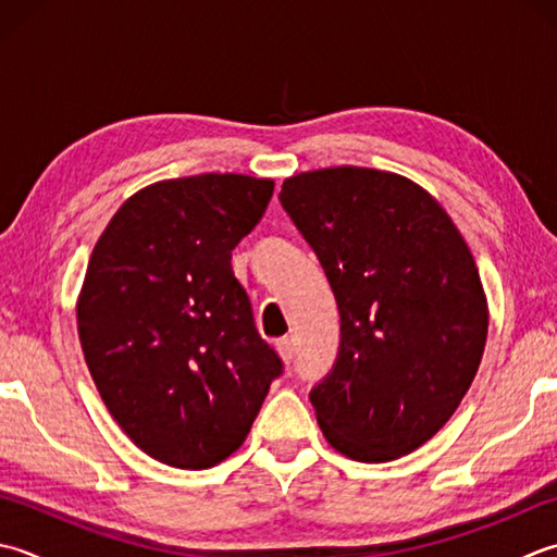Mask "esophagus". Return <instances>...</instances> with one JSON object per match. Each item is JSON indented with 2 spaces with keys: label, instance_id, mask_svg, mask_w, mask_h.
<instances>
[{
  "label": "esophagus",
  "instance_id": "34e87169",
  "mask_svg": "<svg viewBox=\"0 0 557 557\" xmlns=\"http://www.w3.org/2000/svg\"><path fill=\"white\" fill-rule=\"evenodd\" d=\"M275 350L282 357V362L289 364L294 359V337H280V341L275 343Z\"/></svg>",
  "mask_w": 557,
  "mask_h": 557
}]
</instances>
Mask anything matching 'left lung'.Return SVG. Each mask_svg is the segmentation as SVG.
Wrapping results in <instances>:
<instances>
[{
  "instance_id": "1",
  "label": "left lung",
  "mask_w": 557,
  "mask_h": 557,
  "mask_svg": "<svg viewBox=\"0 0 557 557\" xmlns=\"http://www.w3.org/2000/svg\"><path fill=\"white\" fill-rule=\"evenodd\" d=\"M280 202L341 309V352L309 396L323 437L362 463L416 451L459 408L485 350L471 248L422 185L391 171H304Z\"/></svg>"
}]
</instances>
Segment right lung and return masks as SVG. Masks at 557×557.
I'll return each mask as SVG.
<instances>
[{
  "label": "right lung",
  "instance_id": "1",
  "mask_svg": "<svg viewBox=\"0 0 557 557\" xmlns=\"http://www.w3.org/2000/svg\"><path fill=\"white\" fill-rule=\"evenodd\" d=\"M272 188L244 173L151 183L94 246L76 299L86 367L127 437L166 466L232 456L282 374L232 270Z\"/></svg>",
  "mask_w": 557,
  "mask_h": 557
}]
</instances>
